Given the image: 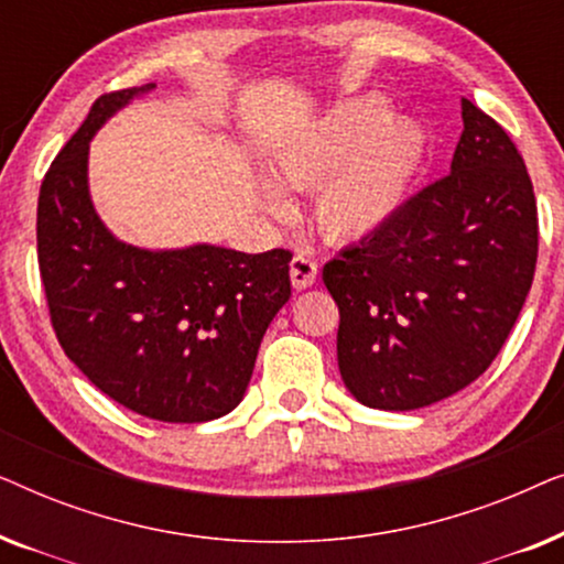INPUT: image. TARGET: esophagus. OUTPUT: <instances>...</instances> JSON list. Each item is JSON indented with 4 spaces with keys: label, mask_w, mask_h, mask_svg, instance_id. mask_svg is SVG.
Here are the masks:
<instances>
[{
    "label": "esophagus",
    "mask_w": 564,
    "mask_h": 564,
    "mask_svg": "<svg viewBox=\"0 0 564 564\" xmlns=\"http://www.w3.org/2000/svg\"><path fill=\"white\" fill-rule=\"evenodd\" d=\"M290 280L295 290H307L318 280V264L307 253H295L290 261Z\"/></svg>",
    "instance_id": "34e87169"
}]
</instances>
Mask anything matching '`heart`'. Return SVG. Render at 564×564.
<instances>
[{
    "instance_id": "1",
    "label": "heart",
    "mask_w": 564,
    "mask_h": 564,
    "mask_svg": "<svg viewBox=\"0 0 564 564\" xmlns=\"http://www.w3.org/2000/svg\"><path fill=\"white\" fill-rule=\"evenodd\" d=\"M426 156V135L408 118H392L382 97H357L311 122L274 156L276 180L307 189L315 220L330 238H365L405 203ZM264 205L290 218V199L267 184Z\"/></svg>"
}]
</instances>
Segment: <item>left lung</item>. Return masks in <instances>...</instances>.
<instances>
[{
  "instance_id": "1",
  "label": "left lung",
  "mask_w": 564,
  "mask_h": 564,
  "mask_svg": "<svg viewBox=\"0 0 564 564\" xmlns=\"http://www.w3.org/2000/svg\"><path fill=\"white\" fill-rule=\"evenodd\" d=\"M452 172L323 267L338 369L361 405L415 411L475 382L531 290L536 199L519 149L462 99Z\"/></svg>"
}]
</instances>
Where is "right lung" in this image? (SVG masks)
I'll list each match as a JSON object with an SVG mask.
<instances>
[{
	"label": "right lung",
	"instance_id": "right-lung-1",
	"mask_svg": "<svg viewBox=\"0 0 564 564\" xmlns=\"http://www.w3.org/2000/svg\"><path fill=\"white\" fill-rule=\"evenodd\" d=\"M156 84L102 95L37 197V264L66 357L115 403L164 423L234 411L269 323L290 300L292 253L195 243L149 251L115 238L89 197V141Z\"/></svg>",
	"mask_w": 564,
	"mask_h": 564
}]
</instances>
